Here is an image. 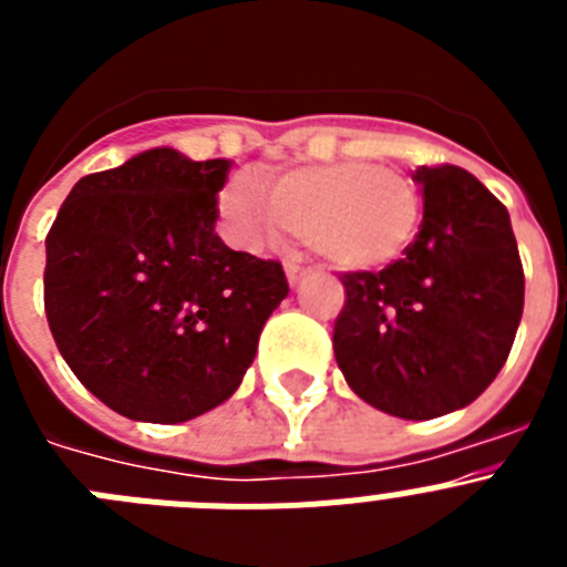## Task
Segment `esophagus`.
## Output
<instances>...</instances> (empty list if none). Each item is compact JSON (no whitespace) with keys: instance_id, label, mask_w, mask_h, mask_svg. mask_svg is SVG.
<instances>
[{"instance_id":"1","label":"esophagus","mask_w":567,"mask_h":567,"mask_svg":"<svg viewBox=\"0 0 567 567\" xmlns=\"http://www.w3.org/2000/svg\"><path fill=\"white\" fill-rule=\"evenodd\" d=\"M303 275H307V269L300 267L298 258H289L287 260V280L292 284V287H298L300 280H303Z\"/></svg>"}]
</instances>
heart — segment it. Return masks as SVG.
Masks as SVG:
<instances>
[{"label": "heart", "mask_w": 567, "mask_h": 567, "mask_svg": "<svg viewBox=\"0 0 567 567\" xmlns=\"http://www.w3.org/2000/svg\"><path fill=\"white\" fill-rule=\"evenodd\" d=\"M420 213L412 175L372 162L295 167L272 187L258 173H240L221 193L224 224L240 247L278 244L298 229L318 258L346 272L400 258Z\"/></svg>", "instance_id": "obj_1"}]
</instances>
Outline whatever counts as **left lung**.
I'll return each mask as SVG.
<instances>
[{
  "label": "left lung",
  "instance_id": "1",
  "mask_svg": "<svg viewBox=\"0 0 567 567\" xmlns=\"http://www.w3.org/2000/svg\"><path fill=\"white\" fill-rule=\"evenodd\" d=\"M423 224L403 258L346 272L334 358L385 414L432 420L474 403L508 360L525 275L508 209L465 169L417 167Z\"/></svg>",
  "mask_w": 567,
  "mask_h": 567
}]
</instances>
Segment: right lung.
<instances>
[{
    "label": "right lung",
    "mask_w": 567,
    "mask_h": 567,
    "mask_svg": "<svg viewBox=\"0 0 567 567\" xmlns=\"http://www.w3.org/2000/svg\"><path fill=\"white\" fill-rule=\"evenodd\" d=\"M227 173V158L147 150L84 175L50 227V332L84 389L124 417L184 423L221 405L287 298L278 260L215 233Z\"/></svg>",
    "instance_id": "add662e5"
}]
</instances>
